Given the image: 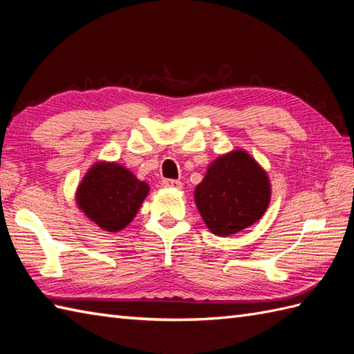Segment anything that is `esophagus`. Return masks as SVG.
Masks as SVG:
<instances>
[{
	"label": "esophagus",
	"instance_id": "esophagus-1",
	"mask_svg": "<svg viewBox=\"0 0 354 354\" xmlns=\"http://www.w3.org/2000/svg\"><path fill=\"white\" fill-rule=\"evenodd\" d=\"M162 185L167 187V189H181L183 183L181 181H176V179H164Z\"/></svg>",
	"mask_w": 354,
	"mask_h": 354
}]
</instances>
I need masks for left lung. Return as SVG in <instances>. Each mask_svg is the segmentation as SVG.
Here are the masks:
<instances>
[{
	"instance_id": "obj_1",
	"label": "left lung",
	"mask_w": 354,
	"mask_h": 354,
	"mask_svg": "<svg viewBox=\"0 0 354 354\" xmlns=\"http://www.w3.org/2000/svg\"><path fill=\"white\" fill-rule=\"evenodd\" d=\"M194 201L209 231L230 236L251 227L270 201L266 171L245 150L222 155L194 190Z\"/></svg>"
}]
</instances>
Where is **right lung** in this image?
<instances>
[{"mask_svg":"<svg viewBox=\"0 0 354 354\" xmlns=\"http://www.w3.org/2000/svg\"><path fill=\"white\" fill-rule=\"evenodd\" d=\"M149 185L117 162H97L80 183L79 208L104 231L115 232L129 223L147 196Z\"/></svg>","mask_w":354,"mask_h":354,"instance_id":"add662e5","label":"right lung"}]
</instances>
